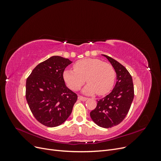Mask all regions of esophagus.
Returning a JSON list of instances; mask_svg holds the SVG:
<instances>
[{"label":"esophagus","instance_id":"1","mask_svg":"<svg viewBox=\"0 0 161 161\" xmlns=\"http://www.w3.org/2000/svg\"><path fill=\"white\" fill-rule=\"evenodd\" d=\"M78 99H79V100L82 101H85L88 99V98H86V97H82V96H79L78 97Z\"/></svg>","mask_w":161,"mask_h":161}]
</instances>
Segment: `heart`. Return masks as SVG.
<instances>
[{
	"label": "heart",
	"mask_w": 161,
	"mask_h": 161,
	"mask_svg": "<svg viewBox=\"0 0 161 161\" xmlns=\"http://www.w3.org/2000/svg\"><path fill=\"white\" fill-rule=\"evenodd\" d=\"M74 70L65 69L63 79L69 87L78 91L89 82L83 89L86 94L105 95L112 89L115 79V71L109 63L97 58H84L76 61Z\"/></svg>",
	"instance_id": "obj_1"
}]
</instances>
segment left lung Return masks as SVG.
<instances>
[{
  "instance_id": "1",
  "label": "left lung",
  "mask_w": 161,
  "mask_h": 161,
  "mask_svg": "<svg viewBox=\"0 0 161 161\" xmlns=\"http://www.w3.org/2000/svg\"><path fill=\"white\" fill-rule=\"evenodd\" d=\"M107 58L114 68L117 82L109 95L97 101L96 108L92 110V120L100 127L112 128L118 125L127 115L134 96L132 78L128 70L113 58Z\"/></svg>"
}]
</instances>
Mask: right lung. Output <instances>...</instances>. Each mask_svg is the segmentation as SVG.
<instances>
[{"label":"right lung","instance_id":"obj_1","mask_svg":"<svg viewBox=\"0 0 161 161\" xmlns=\"http://www.w3.org/2000/svg\"><path fill=\"white\" fill-rule=\"evenodd\" d=\"M72 62L68 58L52 56L40 63L27 79L28 105L36 119L47 127L64 123L77 100V95L63 79V72Z\"/></svg>","mask_w":161,"mask_h":161}]
</instances>
